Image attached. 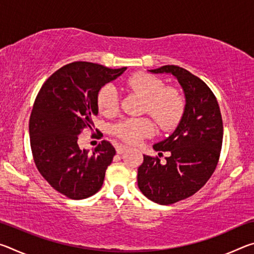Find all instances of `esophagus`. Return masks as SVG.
I'll use <instances>...</instances> for the list:
<instances>
[{
  "label": "esophagus",
  "mask_w": 254,
  "mask_h": 254,
  "mask_svg": "<svg viewBox=\"0 0 254 254\" xmlns=\"http://www.w3.org/2000/svg\"><path fill=\"white\" fill-rule=\"evenodd\" d=\"M126 150H127V145L120 144V145H118V147H117V152H118L119 154H122L124 151H126Z\"/></svg>",
  "instance_id": "34e87169"
}]
</instances>
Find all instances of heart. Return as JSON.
<instances>
[{"label":"heart","instance_id":"heart-1","mask_svg":"<svg viewBox=\"0 0 254 254\" xmlns=\"http://www.w3.org/2000/svg\"><path fill=\"white\" fill-rule=\"evenodd\" d=\"M132 91L145 97L144 111L156 120L165 131L174 128L182 120L185 101L177 89L165 87L163 81L148 72H134L126 80ZM97 106L103 114H113L119 107V94L114 86L105 85L97 94ZM112 131L130 144L139 143L154 133V124L149 118H128L115 123Z\"/></svg>","mask_w":254,"mask_h":254}]
</instances>
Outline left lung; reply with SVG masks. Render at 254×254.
Returning <instances> with one entry per match:
<instances>
[{"label":"left lung","mask_w":254,"mask_h":254,"mask_svg":"<svg viewBox=\"0 0 254 254\" xmlns=\"http://www.w3.org/2000/svg\"><path fill=\"white\" fill-rule=\"evenodd\" d=\"M154 74H173L186 97L182 121L166 140L153 145L169 151L162 165L158 157L143 156L137 169V186L150 200L160 205L186 199L207 183L216 169L223 142L221 110L214 93L198 77L175 65L150 70Z\"/></svg>","instance_id":"1"}]
</instances>
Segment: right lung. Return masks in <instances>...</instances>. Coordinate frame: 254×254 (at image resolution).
<instances>
[{
	"label": "right lung",
	"mask_w": 254,
	"mask_h": 254,
	"mask_svg": "<svg viewBox=\"0 0 254 254\" xmlns=\"http://www.w3.org/2000/svg\"><path fill=\"white\" fill-rule=\"evenodd\" d=\"M126 69L70 63L55 71L38 93L29 121L33 160L50 186L68 198H87L104 182L115 156L114 147L103 140L88 152L79 149L77 140L84 128L93 130L102 86Z\"/></svg>",
	"instance_id": "1"
}]
</instances>
